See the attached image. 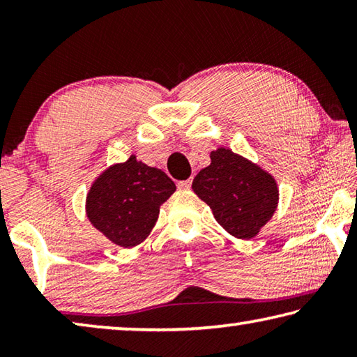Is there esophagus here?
<instances>
[{"label":"esophagus","instance_id":"34e87169","mask_svg":"<svg viewBox=\"0 0 357 357\" xmlns=\"http://www.w3.org/2000/svg\"><path fill=\"white\" fill-rule=\"evenodd\" d=\"M190 185H192V179L179 181V183H178V189H181V190H189Z\"/></svg>","mask_w":357,"mask_h":357}]
</instances>
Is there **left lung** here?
<instances>
[{
    "mask_svg": "<svg viewBox=\"0 0 357 357\" xmlns=\"http://www.w3.org/2000/svg\"><path fill=\"white\" fill-rule=\"evenodd\" d=\"M192 189L213 209L215 220L239 239L255 238L279 202L275 179L227 148L211 153V165L197 174Z\"/></svg>",
    "mask_w": 357,
    "mask_h": 357,
    "instance_id": "obj_1",
    "label": "left lung"
}]
</instances>
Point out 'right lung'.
<instances>
[{
	"label": "right lung",
	"mask_w": 357,
	"mask_h": 357,
	"mask_svg": "<svg viewBox=\"0 0 357 357\" xmlns=\"http://www.w3.org/2000/svg\"><path fill=\"white\" fill-rule=\"evenodd\" d=\"M174 190L176 185L164 172L130 155L94 181L86 197V215L112 243L130 249L146 239L160 204Z\"/></svg>",
	"instance_id": "obj_1"
}]
</instances>
